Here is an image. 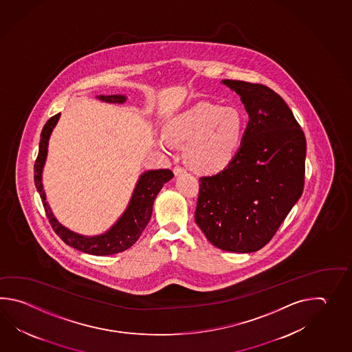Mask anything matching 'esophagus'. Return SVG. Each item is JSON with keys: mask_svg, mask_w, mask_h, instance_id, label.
I'll use <instances>...</instances> for the list:
<instances>
[{"mask_svg": "<svg viewBox=\"0 0 352 352\" xmlns=\"http://www.w3.org/2000/svg\"><path fill=\"white\" fill-rule=\"evenodd\" d=\"M186 171L182 166L176 165L175 167H173V173L176 175V176H179V175H181V173H184Z\"/></svg>", "mask_w": 352, "mask_h": 352, "instance_id": "1", "label": "esophagus"}]
</instances>
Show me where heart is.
<instances>
[{
  "instance_id": "b5f03b06",
  "label": "heart",
  "mask_w": 352,
  "mask_h": 352,
  "mask_svg": "<svg viewBox=\"0 0 352 352\" xmlns=\"http://www.w3.org/2000/svg\"><path fill=\"white\" fill-rule=\"evenodd\" d=\"M244 133V118L232 107L197 103L166 127L168 142L186 144L188 166L202 173H217L232 162ZM165 146V142H161Z\"/></svg>"
}]
</instances>
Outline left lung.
<instances>
[{
    "mask_svg": "<svg viewBox=\"0 0 352 352\" xmlns=\"http://www.w3.org/2000/svg\"><path fill=\"white\" fill-rule=\"evenodd\" d=\"M223 82L239 94L249 122L232 162L199 179L195 221L214 247L252 253L270 243L303 192L306 137L274 90Z\"/></svg>",
    "mask_w": 352,
    "mask_h": 352,
    "instance_id": "left-lung-1",
    "label": "left lung"
}]
</instances>
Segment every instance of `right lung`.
Returning a JSON list of instances; mask_svg holds the SVG:
<instances>
[{"mask_svg":"<svg viewBox=\"0 0 352 352\" xmlns=\"http://www.w3.org/2000/svg\"><path fill=\"white\" fill-rule=\"evenodd\" d=\"M99 99L109 103H123L126 100V97L124 96H108V97L100 96ZM59 117L60 113L55 114L46 122L45 126L43 128L41 140L38 143V157L34 165V179H35L36 188L40 192V197L43 200L46 217L49 219V223L60 239L67 245L78 249L82 253L93 255H111L120 253L128 248L132 247L141 236L144 228L150 221L153 201L160 190L164 186V184L168 179H173V171L168 168H164V170H153V171L143 173L138 179V184L135 186L126 212L122 215L116 225H113L109 232L93 238H87L70 232L67 228L60 225L54 217L52 210L46 202L45 194L41 184V171L45 162L47 141Z\"/></svg>","mask_w":352,"mask_h":352,"instance_id":"obj_1","label":"right lung"}]
</instances>
